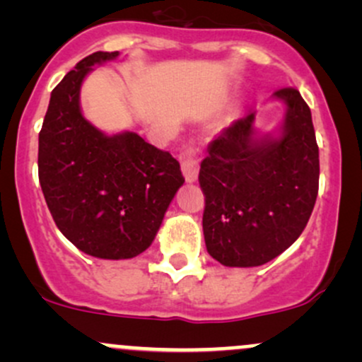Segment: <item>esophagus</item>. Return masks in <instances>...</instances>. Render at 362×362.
Instances as JSON below:
<instances>
[{
	"label": "esophagus",
	"mask_w": 362,
	"mask_h": 362,
	"mask_svg": "<svg viewBox=\"0 0 362 362\" xmlns=\"http://www.w3.org/2000/svg\"><path fill=\"white\" fill-rule=\"evenodd\" d=\"M182 172L187 182H195L199 175V158L192 148H187L182 153Z\"/></svg>",
	"instance_id": "34e87169"
}]
</instances>
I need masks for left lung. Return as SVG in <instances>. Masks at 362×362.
I'll return each mask as SVG.
<instances>
[{
    "label": "left lung",
    "mask_w": 362,
    "mask_h": 362,
    "mask_svg": "<svg viewBox=\"0 0 362 362\" xmlns=\"http://www.w3.org/2000/svg\"><path fill=\"white\" fill-rule=\"evenodd\" d=\"M274 98L286 103L277 138H257L250 112L211 141L199 170L206 248L226 267H257L288 250L317 201L320 160L310 107L291 86Z\"/></svg>",
    "instance_id": "obj_1"
}]
</instances>
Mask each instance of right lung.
Instances as JSON below:
<instances>
[{
	"label": "right lung",
	"mask_w": 362,
	"mask_h": 362,
	"mask_svg": "<svg viewBox=\"0 0 362 362\" xmlns=\"http://www.w3.org/2000/svg\"><path fill=\"white\" fill-rule=\"evenodd\" d=\"M117 56L98 51L78 62L52 90L39 132V182L54 223L81 252L109 260L146 250L185 182L168 151L131 131L107 136L83 117V80Z\"/></svg>",
	"instance_id": "obj_1"
}]
</instances>
